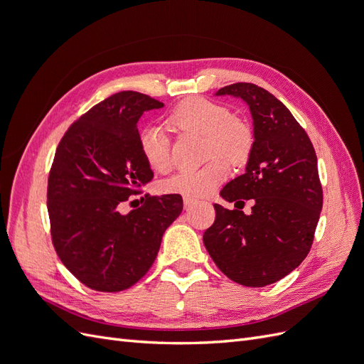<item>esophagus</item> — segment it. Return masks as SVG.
<instances>
[{"mask_svg":"<svg viewBox=\"0 0 364 364\" xmlns=\"http://www.w3.org/2000/svg\"><path fill=\"white\" fill-rule=\"evenodd\" d=\"M196 203H197V200L193 199V197H183V206H185V209H190Z\"/></svg>","mask_w":364,"mask_h":364,"instance_id":"34e87169","label":"esophagus"}]
</instances>
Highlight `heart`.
Instances as JSON below:
<instances>
[{
  "label": "heart",
  "instance_id": "b5f03b06",
  "mask_svg": "<svg viewBox=\"0 0 364 364\" xmlns=\"http://www.w3.org/2000/svg\"><path fill=\"white\" fill-rule=\"evenodd\" d=\"M167 124L182 134L205 136V158L200 168H186L161 182V191L185 197L211 194L229 176V164L243 167L252 156L255 136L252 129L235 119L223 105L203 97L188 98L176 106ZM139 150L151 170L165 173L171 168V150L167 130L149 126L139 134Z\"/></svg>",
  "mask_w": 364,
  "mask_h": 364
}]
</instances>
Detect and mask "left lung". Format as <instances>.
Here are the masks:
<instances>
[{
  "label": "left lung",
  "mask_w": 364,
  "mask_h": 364,
  "mask_svg": "<svg viewBox=\"0 0 364 364\" xmlns=\"http://www.w3.org/2000/svg\"><path fill=\"white\" fill-rule=\"evenodd\" d=\"M215 95L243 100L253 119L252 156L245 174L220 196L238 209L215 203L203 243L215 266L246 287H266L287 277L311 249L323 193L317 156L306 132L277 97L253 83H234ZM254 199L252 213L240 211Z\"/></svg>",
  "instance_id": "left-lung-1"
}]
</instances>
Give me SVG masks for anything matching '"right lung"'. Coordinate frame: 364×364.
<instances>
[{
	"instance_id": "1",
	"label": "right lung",
	"mask_w": 364,
	"mask_h": 364,
	"mask_svg": "<svg viewBox=\"0 0 364 364\" xmlns=\"http://www.w3.org/2000/svg\"><path fill=\"white\" fill-rule=\"evenodd\" d=\"M162 106L135 91L107 97L74 121L54 155L47 191L53 246L92 290L114 293L136 284L182 213L179 194L149 197L129 214L118 209L153 179L139 150L138 121Z\"/></svg>"
}]
</instances>
